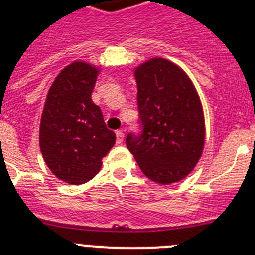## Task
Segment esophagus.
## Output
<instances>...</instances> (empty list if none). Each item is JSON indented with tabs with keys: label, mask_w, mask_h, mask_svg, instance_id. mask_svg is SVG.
<instances>
[{
	"label": "esophagus",
	"mask_w": 255,
	"mask_h": 255,
	"mask_svg": "<svg viewBox=\"0 0 255 255\" xmlns=\"http://www.w3.org/2000/svg\"><path fill=\"white\" fill-rule=\"evenodd\" d=\"M124 138H125V134H124L123 130H117V131H116V141H117V143H119V144L123 143Z\"/></svg>",
	"instance_id": "obj_1"
}]
</instances>
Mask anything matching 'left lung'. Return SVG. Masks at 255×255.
Here are the masks:
<instances>
[{
	"label": "left lung",
	"instance_id": "left-lung-1",
	"mask_svg": "<svg viewBox=\"0 0 255 255\" xmlns=\"http://www.w3.org/2000/svg\"><path fill=\"white\" fill-rule=\"evenodd\" d=\"M141 132H129L126 147L141 172L168 185L186 177L202 157L204 115L194 84L181 67L150 58L134 71Z\"/></svg>",
	"mask_w": 255,
	"mask_h": 255
}]
</instances>
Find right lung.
I'll list each match as a JSON object with an SVG mask.
<instances>
[{"label": "right lung", "mask_w": 255, "mask_h": 255, "mask_svg": "<svg viewBox=\"0 0 255 255\" xmlns=\"http://www.w3.org/2000/svg\"><path fill=\"white\" fill-rule=\"evenodd\" d=\"M98 71L83 61L70 64L56 76L44 103L40 152L52 173L67 184L93 179L116 141L100 106L92 101Z\"/></svg>", "instance_id": "add662e5"}]
</instances>
